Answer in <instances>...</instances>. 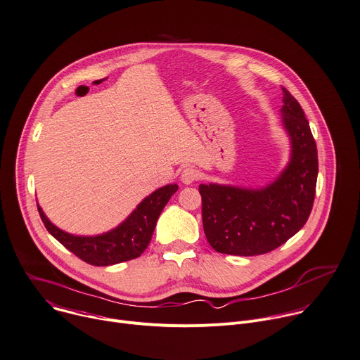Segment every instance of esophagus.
Masks as SVG:
<instances>
[{
  "instance_id": "esophagus-1",
  "label": "esophagus",
  "mask_w": 360,
  "mask_h": 360,
  "mask_svg": "<svg viewBox=\"0 0 360 360\" xmlns=\"http://www.w3.org/2000/svg\"><path fill=\"white\" fill-rule=\"evenodd\" d=\"M198 179V172L195 171L193 168H185L182 172H181V181L186 185L192 184L193 181Z\"/></svg>"
}]
</instances>
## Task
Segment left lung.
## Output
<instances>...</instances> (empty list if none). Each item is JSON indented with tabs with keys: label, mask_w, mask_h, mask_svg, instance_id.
Instances as JSON below:
<instances>
[{
	"label": "left lung",
	"mask_w": 360,
	"mask_h": 360,
	"mask_svg": "<svg viewBox=\"0 0 360 360\" xmlns=\"http://www.w3.org/2000/svg\"><path fill=\"white\" fill-rule=\"evenodd\" d=\"M283 89L281 122L291 156L281 175L261 189L200 185L202 225L210 245L222 254H266L302 230L316 195L317 148L300 103Z\"/></svg>",
	"instance_id": "8db88e82"
}]
</instances>
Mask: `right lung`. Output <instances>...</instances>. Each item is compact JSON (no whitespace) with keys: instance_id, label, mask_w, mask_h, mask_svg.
Returning <instances> with one entry per match:
<instances>
[{"instance_id":"obj_1","label":"right lung","mask_w":360,"mask_h":360,"mask_svg":"<svg viewBox=\"0 0 360 360\" xmlns=\"http://www.w3.org/2000/svg\"><path fill=\"white\" fill-rule=\"evenodd\" d=\"M176 191V184L156 189L119 226L109 233L94 237H80L64 233L50 222L39 205L37 208L47 231L58 243L80 259L86 261L87 264L105 267L138 258L148 248L156 221Z\"/></svg>"}]
</instances>
